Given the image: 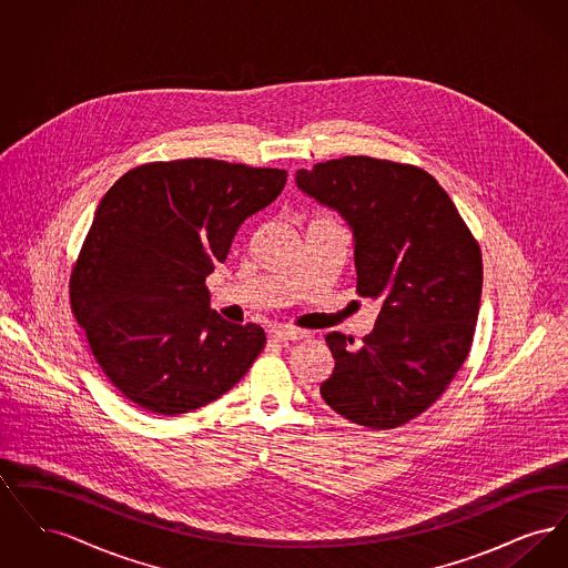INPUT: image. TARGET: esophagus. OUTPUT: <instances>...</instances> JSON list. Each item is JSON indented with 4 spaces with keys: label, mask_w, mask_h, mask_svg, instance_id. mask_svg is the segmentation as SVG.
<instances>
[{
    "label": "esophagus",
    "mask_w": 568,
    "mask_h": 568,
    "mask_svg": "<svg viewBox=\"0 0 568 568\" xmlns=\"http://www.w3.org/2000/svg\"><path fill=\"white\" fill-rule=\"evenodd\" d=\"M271 336L274 341H300L304 336V332L296 327H287V325H272Z\"/></svg>",
    "instance_id": "34e87169"
}]
</instances>
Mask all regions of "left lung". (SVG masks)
Returning a JSON list of instances; mask_svg holds the SVG:
<instances>
[{"mask_svg":"<svg viewBox=\"0 0 568 568\" xmlns=\"http://www.w3.org/2000/svg\"><path fill=\"white\" fill-rule=\"evenodd\" d=\"M297 190L353 232L357 294L381 304L371 334L329 332L325 405L357 426L398 428L447 389L470 352L481 304L479 244L426 170L347 155L297 170Z\"/></svg>","mask_w":568,"mask_h":568,"instance_id":"obj_1","label":"left lung"}]
</instances>
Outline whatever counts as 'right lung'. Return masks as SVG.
<instances>
[{
	"instance_id": "right-lung-1",
	"label": "right lung",
	"mask_w": 568,
	"mask_h": 568,
	"mask_svg": "<svg viewBox=\"0 0 568 568\" xmlns=\"http://www.w3.org/2000/svg\"><path fill=\"white\" fill-rule=\"evenodd\" d=\"M287 172L216 160L138 165L102 197L70 278V302L110 383L179 415L232 389L264 349L260 325L209 306L206 276Z\"/></svg>"
}]
</instances>
